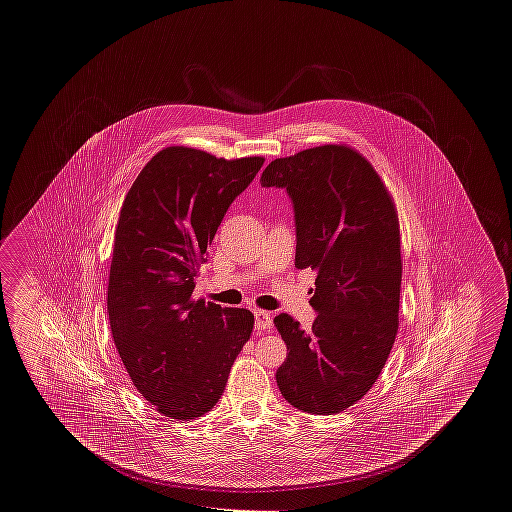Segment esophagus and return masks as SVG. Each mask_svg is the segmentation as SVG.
<instances>
[{"label":"esophagus","mask_w":512,"mask_h":512,"mask_svg":"<svg viewBox=\"0 0 512 512\" xmlns=\"http://www.w3.org/2000/svg\"><path fill=\"white\" fill-rule=\"evenodd\" d=\"M255 328L259 332H270V328H272V315L267 313V311L257 309L255 311Z\"/></svg>","instance_id":"34e87169"}]
</instances>
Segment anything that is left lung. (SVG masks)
Returning a JSON list of instances; mask_svg holds the SVG:
<instances>
[{
	"instance_id": "1",
	"label": "left lung",
	"mask_w": 512,
	"mask_h": 512,
	"mask_svg": "<svg viewBox=\"0 0 512 512\" xmlns=\"http://www.w3.org/2000/svg\"><path fill=\"white\" fill-rule=\"evenodd\" d=\"M261 184L292 197L295 267L317 270L313 328L301 330L286 313L274 318L288 347L278 388L303 413H341L374 386L399 328L393 197L365 157L340 144L274 159Z\"/></svg>"
}]
</instances>
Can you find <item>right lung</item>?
<instances>
[{"mask_svg": "<svg viewBox=\"0 0 512 512\" xmlns=\"http://www.w3.org/2000/svg\"><path fill=\"white\" fill-rule=\"evenodd\" d=\"M263 163L165 147L122 201L107 288L111 334L132 384L163 416L192 420L213 409L253 332L251 311L192 293L207 245Z\"/></svg>", "mask_w": 512, "mask_h": 512, "instance_id": "obj_1", "label": "right lung"}]
</instances>
